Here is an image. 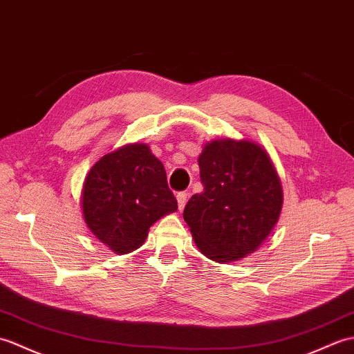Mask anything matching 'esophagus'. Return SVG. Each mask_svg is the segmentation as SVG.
Masks as SVG:
<instances>
[{
  "label": "esophagus",
  "instance_id": "obj_1",
  "mask_svg": "<svg viewBox=\"0 0 354 354\" xmlns=\"http://www.w3.org/2000/svg\"><path fill=\"white\" fill-rule=\"evenodd\" d=\"M189 195H187V192H178L177 194V204H178V210H183L185 209V204H186V200Z\"/></svg>",
  "mask_w": 354,
  "mask_h": 354
}]
</instances>
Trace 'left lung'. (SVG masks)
Returning a JSON list of instances; mask_svg holds the SVG:
<instances>
[{"instance_id": "1", "label": "left lung", "mask_w": 354, "mask_h": 354, "mask_svg": "<svg viewBox=\"0 0 354 354\" xmlns=\"http://www.w3.org/2000/svg\"><path fill=\"white\" fill-rule=\"evenodd\" d=\"M204 186L183 218L195 245L210 261L250 256L270 236L283 207V189L270 154L253 140H210L198 156Z\"/></svg>"}]
</instances>
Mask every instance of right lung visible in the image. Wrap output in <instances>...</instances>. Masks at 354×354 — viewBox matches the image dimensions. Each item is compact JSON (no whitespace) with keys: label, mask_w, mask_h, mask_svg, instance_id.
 <instances>
[{"label":"right lung","mask_w":354,"mask_h":354,"mask_svg":"<svg viewBox=\"0 0 354 354\" xmlns=\"http://www.w3.org/2000/svg\"><path fill=\"white\" fill-rule=\"evenodd\" d=\"M80 201L88 229L118 254L138 250L157 219L177 210L163 165L147 144H127L93 163Z\"/></svg>","instance_id":"1"}]
</instances>
